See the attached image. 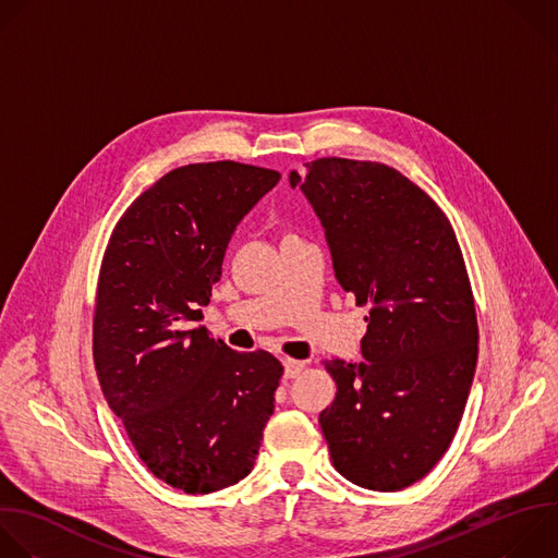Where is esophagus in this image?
Instances as JSON below:
<instances>
[{
  "mask_svg": "<svg viewBox=\"0 0 558 558\" xmlns=\"http://www.w3.org/2000/svg\"><path fill=\"white\" fill-rule=\"evenodd\" d=\"M304 361H298V359H284V377L287 379H295L302 369H304Z\"/></svg>",
  "mask_w": 558,
  "mask_h": 558,
  "instance_id": "esophagus-1",
  "label": "esophagus"
}]
</instances>
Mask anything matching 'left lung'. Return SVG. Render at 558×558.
Returning <instances> with one entry per match:
<instances>
[{"instance_id":"1","label":"left lung","mask_w":558,"mask_h":558,"mask_svg":"<svg viewBox=\"0 0 558 558\" xmlns=\"http://www.w3.org/2000/svg\"><path fill=\"white\" fill-rule=\"evenodd\" d=\"M289 174L319 217L335 278L367 306L365 361L328 359L319 414L332 466L369 490H401L449 449L477 363L475 302L456 232L399 170L322 157Z\"/></svg>"}]
</instances>
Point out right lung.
I'll return each instance as SVG.
<instances>
[{"label": "right lung", "instance_id": "1", "mask_svg": "<svg viewBox=\"0 0 558 558\" xmlns=\"http://www.w3.org/2000/svg\"><path fill=\"white\" fill-rule=\"evenodd\" d=\"M280 172L189 163L142 193L109 239L94 311L102 395L148 471L206 495L243 480L282 377L267 350L236 352L199 322L228 243Z\"/></svg>", "mask_w": 558, "mask_h": 558}]
</instances>
